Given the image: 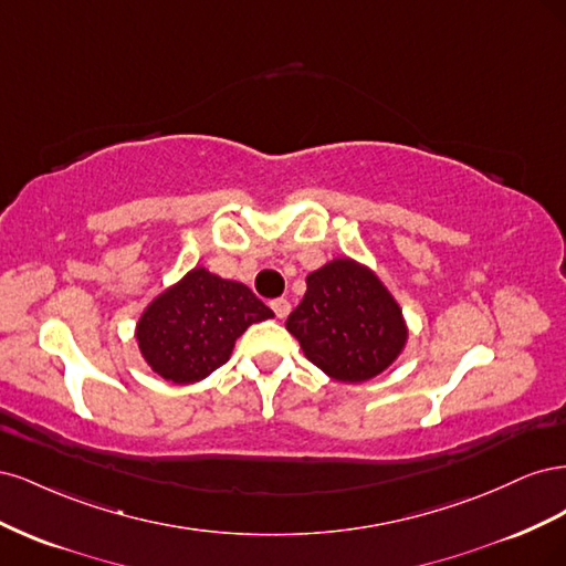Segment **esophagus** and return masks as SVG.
Masks as SVG:
<instances>
[{
  "label": "esophagus",
  "mask_w": 566,
  "mask_h": 566,
  "mask_svg": "<svg viewBox=\"0 0 566 566\" xmlns=\"http://www.w3.org/2000/svg\"><path fill=\"white\" fill-rule=\"evenodd\" d=\"M271 310H273V314H276L279 318H285L290 314V302L285 297L271 300Z\"/></svg>",
  "instance_id": "esophagus-1"
}]
</instances>
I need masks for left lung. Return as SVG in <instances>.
I'll use <instances>...</instances> for the list:
<instances>
[{
	"mask_svg": "<svg viewBox=\"0 0 566 566\" xmlns=\"http://www.w3.org/2000/svg\"><path fill=\"white\" fill-rule=\"evenodd\" d=\"M314 366L339 382H366L399 356L406 323L399 304L368 269L335 260L306 276V293L287 316Z\"/></svg>",
	"mask_w": 566,
	"mask_h": 566,
	"instance_id": "8db88e82",
	"label": "left lung"
}]
</instances>
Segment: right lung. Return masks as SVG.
Here are the masks:
<instances>
[{"label":"right lung","mask_w":566,"mask_h":566,"mask_svg":"<svg viewBox=\"0 0 566 566\" xmlns=\"http://www.w3.org/2000/svg\"><path fill=\"white\" fill-rule=\"evenodd\" d=\"M271 316L248 285L193 269L153 300L136 325V339L160 378L188 385L224 366L248 325Z\"/></svg>","instance_id":"add662e5"}]
</instances>
